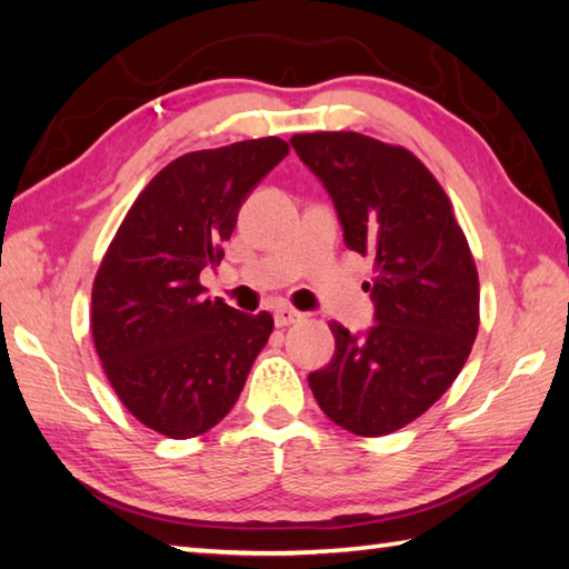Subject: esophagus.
Listing matches in <instances>:
<instances>
[{
    "label": "esophagus",
    "instance_id": "1",
    "mask_svg": "<svg viewBox=\"0 0 569 569\" xmlns=\"http://www.w3.org/2000/svg\"><path fill=\"white\" fill-rule=\"evenodd\" d=\"M273 319H276V326H291V323H298L303 319V313L301 311H296V308H291V306H278L276 311H273Z\"/></svg>",
    "mask_w": 569,
    "mask_h": 569
}]
</instances>
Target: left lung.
Here are the masks:
<instances>
[{
  "mask_svg": "<svg viewBox=\"0 0 569 569\" xmlns=\"http://www.w3.org/2000/svg\"><path fill=\"white\" fill-rule=\"evenodd\" d=\"M323 182L346 248L373 256L377 323H331L336 353L308 377L326 417L359 437L391 435L421 417L459 377L479 329V276L455 210L427 166L361 132L293 134Z\"/></svg>",
  "mask_w": 569,
  "mask_h": 569,
  "instance_id": "left-lung-1",
  "label": "left lung"
}]
</instances>
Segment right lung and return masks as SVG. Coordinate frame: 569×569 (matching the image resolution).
Segmentation results:
<instances>
[{"mask_svg":"<svg viewBox=\"0 0 569 569\" xmlns=\"http://www.w3.org/2000/svg\"><path fill=\"white\" fill-rule=\"evenodd\" d=\"M288 156L281 138L188 152L140 192L92 286V339L114 393L170 439L206 435L233 409L273 331L268 311L208 298L238 210Z\"/></svg>","mask_w":569,"mask_h":569,"instance_id":"add662e5","label":"right lung"}]
</instances>
